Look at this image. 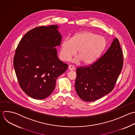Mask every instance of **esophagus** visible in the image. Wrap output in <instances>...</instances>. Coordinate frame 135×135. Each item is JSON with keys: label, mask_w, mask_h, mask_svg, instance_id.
Here are the masks:
<instances>
[{"label": "esophagus", "mask_w": 135, "mask_h": 135, "mask_svg": "<svg viewBox=\"0 0 135 135\" xmlns=\"http://www.w3.org/2000/svg\"><path fill=\"white\" fill-rule=\"evenodd\" d=\"M74 69H75L74 67L72 65H69L68 67V69L69 70H74Z\"/></svg>", "instance_id": "1"}]
</instances>
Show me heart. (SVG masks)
<instances>
[{
	"instance_id": "heart-1",
	"label": "heart",
	"mask_w": 135,
	"mask_h": 135,
	"mask_svg": "<svg viewBox=\"0 0 135 135\" xmlns=\"http://www.w3.org/2000/svg\"><path fill=\"white\" fill-rule=\"evenodd\" d=\"M106 46V40L103 36L84 31L76 34L71 39H64L60 46V56L63 60L68 61L78 51V57L76 61H81L84 65H88L97 60Z\"/></svg>"
}]
</instances>
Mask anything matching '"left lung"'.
Returning <instances> with one entry per match:
<instances>
[{
    "instance_id": "8db88e82",
    "label": "left lung",
    "mask_w": 135,
    "mask_h": 135,
    "mask_svg": "<svg viewBox=\"0 0 135 135\" xmlns=\"http://www.w3.org/2000/svg\"><path fill=\"white\" fill-rule=\"evenodd\" d=\"M123 55L117 38L97 61L76 69L75 89L85 102H94L110 93L123 66Z\"/></svg>"
}]
</instances>
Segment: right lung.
Wrapping results in <instances>:
<instances>
[{
  "mask_svg": "<svg viewBox=\"0 0 135 135\" xmlns=\"http://www.w3.org/2000/svg\"><path fill=\"white\" fill-rule=\"evenodd\" d=\"M57 25L36 27L21 38L13 57V67L22 90L35 99H43L54 91L57 78L68 66L60 61L55 48L61 36Z\"/></svg>",
  "mask_w": 135,
  "mask_h": 135,
  "instance_id": "1",
  "label": "right lung"
}]
</instances>
